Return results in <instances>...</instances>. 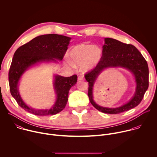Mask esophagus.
I'll return each instance as SVG.
<instances>
[{
    "label": "esophagus",
    "instance_id": "esophagus-1",
    "mask_svg": "<svg viewBox=\"0 0 157 157\" xmlns=\"http://www.w3.org/2000/svg\"><path fill=\"white\" fill-rule=\"evenodd\" d=\"M78 81H82V80H84V79L83 76H79L78 78Z\"/></svg>",
    "mask_w": 157,
    "mask_h": 157
}]
</instances>
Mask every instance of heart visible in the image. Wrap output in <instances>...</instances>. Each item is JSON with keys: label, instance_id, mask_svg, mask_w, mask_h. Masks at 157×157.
<instances>
[{"label": "heart", "instance_id": "obj_1", "mask_svg": "<svg viewBox=\"0 0 157 157\" xmlns=\"http://www.w3.org/2000/svg\"><path fill=\"white\" fill-rule=\"evenodd\" d=\"M71 61L70 64L81 66L84 71L93 69L99 63L101 51L97 46L91 44H79L73 47L69 53Z\"/></svg>", "mask_w": 157, "mask_h": 157}]
</instances>
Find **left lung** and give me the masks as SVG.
Masks as SVG:
<instances>
[{"instance_id": "left-lung-1", "label": "left lung", "mask_w": 157, "mask_h": 157, "mask_svg": "<svg viewBox=\"0 0 157 157\" xmlns=\"http://www.w3.org/2000/svg\"><path fill=\"white\" fill-rule=\"evenodd\" d=\"M110 67H122L127 69L134 76L136 83V91L132 99L118 108H105L98 105L94 101L93 89L100 73ZM148 67L140 52L130 44H125L114 38H105L100 61L91 71L86 74L89 82L88 96L91 104L98 110L105 114H116L137 106L142 101L148 87Z\"/></svg>"}]
</instances>
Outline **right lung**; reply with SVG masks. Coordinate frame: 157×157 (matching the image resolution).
<instances>
[{"instance_id": "1", "label": "right lung", "mask_w": 157, "mask_h": 157, "mask_svg": "<svg viewBox=\"0 0 157 157\" xmlns=\"http://www.w3.org/2000/svg\"><path fill=\"white\" fill-rule=\"evenodd\" d=\"M71 38L57 34L36 36L19 47L13 55L9 73L10 91L18 104L26 111L36 116L58 114L65 107L70 88L77 82V75L63 77L54 75L53 87L56 96L54 105L50 109H36L29 107L23 101L18 91L19 81L31 67L42 63H59L68 49Z\"/></svg>"}]
</instances>
